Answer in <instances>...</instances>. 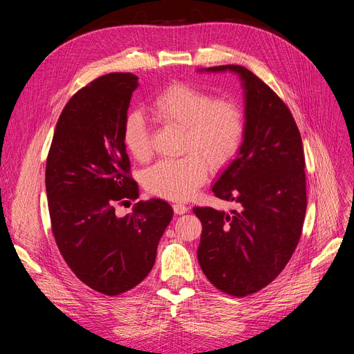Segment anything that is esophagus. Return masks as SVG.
<instances>
[{
  "mask_svg": "<svg viewBox=\"0 0 354 354\" xmlns=\"http://www.w3.org/2000/svg\"><path fill=\"white\" fill-rule=\"evenodd\" d=\"M189 208L187 205H183V203H174V212L176 215H183L185 212H188Z\"/></svg>",
  "mask_w": 354,
  "mask_h": 354,
  "instance_id": "34e87169",
  "label": "esophagus"
}]
</instances>
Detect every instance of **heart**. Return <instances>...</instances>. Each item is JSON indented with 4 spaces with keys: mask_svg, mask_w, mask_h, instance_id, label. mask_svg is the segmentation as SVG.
I'll return each instance as SVG.
<instances>
[{
    "mask_svg": "<svg viewBox=\"0 0 354 354\" xmlns=\"http://www.w3.org/2000/svg\"><path fill=\"white\" fill-rule=\"evenodd\" d=\"M152 113L165 124L183 130L180 153L160 160L143 174V185L156 196L183 201L205 183L211 169H221L238 153L245 136L244 111L228 99H214L194 84L176 82L160 90L151 103ZM122 139L135 160L145 163L153 155L149 127L139 111L129 113Z\"/></svg>",
    "mask_w": 354,
    "mask_h": 354,
    "instance_id": "heart-1",
    "label": "heart"
}]
</instances>
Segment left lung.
Wrapping results in <instances>:
<instances>
[{
	"instance_id": "1",
	"label": "left lung",
	"mask_w": 354,
	"mask_h": 354,
	"mask_svg": "<svg viewBox=\"0 0 354 354\" xmlns=\"http://www.w3.org/2000/svg\"><path fill=\"white\" fill-rule=\"evenodd\" d=\"M225 70L238 73L245 88V136L212 191L239 209L194 208L202 222L198 261L218 290L245 297L272 283L299 244L307 208L306 162L288 106L243 66L207 68Z\"/></svg>"
}]
</instances>
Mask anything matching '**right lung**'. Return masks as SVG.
I'll return each instance as SVG.
<instances>
[{
  "instance_id": "obj_1",
  "label": "right lung",
  "mask_w": 354,
  "mask_h": 354,
  "mask_svg": "<svg viewBox=\"0 0 354 354\" xmlns=\"http://www.w3.org/2000/svg\"><path fill=\"white\" fill-rule=\"evenodd\" d=\"M138 77L110 73L67 102L47 156L46 191L51 231L80 281L115 297L151 272L159 239L174 211L166 201H139L133 212L116 207L139 198L122 139Z\"/></svg>"
}]
</instances>
